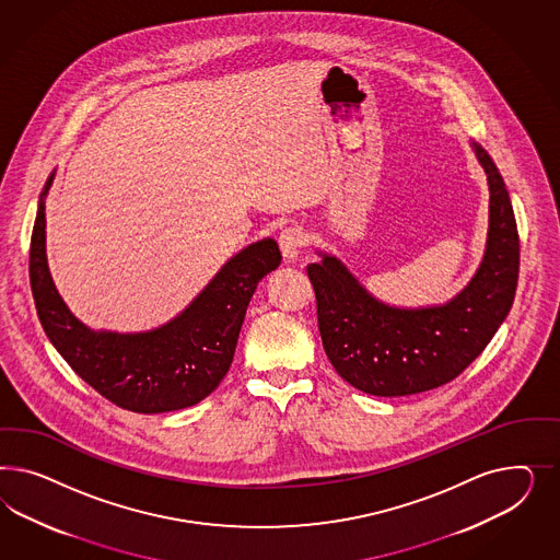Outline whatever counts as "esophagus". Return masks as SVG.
Returning <instances> with one entry per match:
<instances>
[{
  "label": "esophagus",
  "mask_w": 560,
  "mask_h": 560,
  "mask_svg": "<svg viewBox=\"0 0 560 560\" xmlns=\"http://www.w3.org/2000/svg\"><path fill=\"white\" fill-rule=\"evenodd\" d=\"M302 244H304V236H302V230L298 228H285L279 236V248L288 262H293L298 258Z\"/></svg>",
  "instance_id": "34e87169"
}]
</instances>
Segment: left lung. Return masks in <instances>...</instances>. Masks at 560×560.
Returning a JSON list of instances; mask_svg holds the SVG:
<instances>
[{
  "mask_svg": "<svg viewBox=\"0 0 560 560\" xmlns=\"http://www.w3.org/2000/svg\"><path fill=\"white\" fill-rule=\"evenodd\" d=\"M489 183L485 255L466 288L445 304L400 307L377 300L342 260L316 250L307 265L323 347L345 382L372 396H408L458 377L505 323L517 289L520 236L505 180L470 141Z\"/></svg>",
  "mask_w": 560,
  "mask_h": 560,
  "instance_id": "obj_1",
  "label": "left lung"
}]
</instances>
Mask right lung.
<instances>
[{"mask_svg": "<svg viewBox=\"0 0 560 560\" xmlns=\"http://www.w3.org/2000/svg\"><path fill=\"white\" fill-rule=\"evenodd\" d=\"M52 178L55 170L38 199L28 267L36 314L52 347L85 384L117 407L155 415L201 402L234 361L258 283L281 265L277 242L262 237L242 248L180 314L158 328L94 330L71 314L52 283L45 218Z\"/></svg>", "mask_w": 560, "mask_h": 560, "instance_id": "obj_1", "label": "right lung"}]
</instances>
